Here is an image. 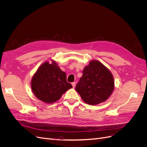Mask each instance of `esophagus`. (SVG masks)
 Masks as SVG:
<instances>
[{"instance_id":"obj_1","label":"esophagus","mask_w":147,"mask_h":147,"mask_svg":"<svg viewBox=\"0 0 147 147\" xmlns=\"http://www.w3.org/2000/svg\"><path fill=\"white\" fill-rule=\"evenodd\" d=\"M72 85L73 88H75V86H76V83H75V82H73V83H72Z\"/></svg>"}]
</instances>
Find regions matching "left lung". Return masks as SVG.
<instances>
[{"label":"left lung","instance_id":"8db88e82","mask_svg":"<svg viewBox=\"0 0 147 147\" xmlns=\"http://www.w3.org/2000/svg\"><path fill=\"white\" fill-rule=\"evenodd\" d=\"M114 88V78L110 70L100 61L92 60L84 67L75 90L86 104L95 105L107 100Z\"/></svg>","mask_w":147,"mask_h":147}]
</instances>
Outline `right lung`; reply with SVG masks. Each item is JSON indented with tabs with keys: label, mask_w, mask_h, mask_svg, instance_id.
Returning a JSON list of instances; mask_svg holds the SVG:
<instances>
[{
	"label": "right lung",
	"mask_w": 147,
	"mask_h": 147,
	"mask_svg": "<svg viewBox=\"0 0 147 147\" xmlns=\"http://www.w3.org/2000/svg\"><path fill=\"white\" fill-rule=\"evenodd\" d=\"M30 86L35 96L47 104L57 101L72 88L67 82L65 72L53 59L46 61L39 66L31 79Z\"/></svg>",
	"instance_id": "add662e5"
}]
</instances>
